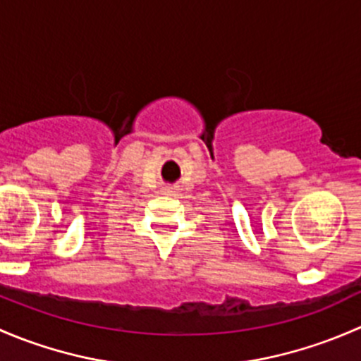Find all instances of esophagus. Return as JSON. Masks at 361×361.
I'll use <instances>...</instances> for the list:
<instances>
[{"instance_id": "obj_1", "label": "esophagus", "mask_w": 361, "mask_h": 361, "mask_svg": "<svg viewBox=\"0 0 361 361\" xmlns=\"http://www.w3.org/2000/svg\"><path fill=\"white\" fill-rule=\"evenodd\" d=\"M164 194H173V192H174V188H169V187H167V188H164Z\"/></svg>"}]
</instances>
